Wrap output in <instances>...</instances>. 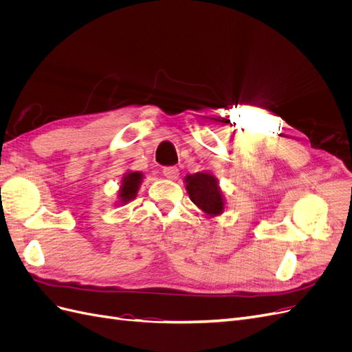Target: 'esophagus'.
<instances>
[{
  "instance_id": "1",
  "label": "esophagus",
  "mask_w": 352,
  "mask_h": 352,
  "mask_svg": "<svg viewBox=\"0 0 352 352\" xmlns=\"http://www.w3.org/2000/svg\"><path fill=\"white\" fill-rule=\"evenodd\" d=\"M163 175L167 177V179H177L179 176V168L176 166H168V167H164L163 168Z\"/></svg>"
}]
</instances>
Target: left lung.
Masks as SVG:
<instances>
[{"label":"left lung","mask_w":352,"mask_h":352,"mask_svg":"<svg viewBox=\"0 0 352 352\" xmlns=\"http://www.w3.org/2000/svg\"><path fill=\"white\" fill-rule=\"evenodd\" d=\"M190 201L208 217H217L225 211V197L217 177L210 172H198L185 177Z\"/></svg>","instance_id":"obj_1"}]
</instances>
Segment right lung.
<instances>
[{
  "mask_svg": "<svg viewBox=\"0 0 352 352\" xmlns=\"http://www.w3.org/2000/svg\"><path fill=\"white\" fill-rule=\"evenodd\" d=\"M144 175L141 172H127L123 179L119 188V202L120 206L127 204V202L135 199L138 189H140L142 184Z\"/></svg>",
  "mask_w": 352,
  "mask_h": 352,
  "instance_id": "1",
  "label": "right lung"
}]
</instances>
